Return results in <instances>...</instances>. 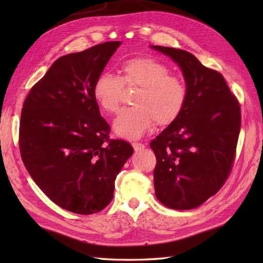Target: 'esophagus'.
<instances>
[{"label": "esophagus", "mask_w": 263, "mask_h": 263, "mask_svg": "<svg viewBox=\"0 0 263 263\" xmlns=\"http://www.w3.org/2000/svg\"><path fill=\"white\" fill-rule=\"evenodd\" d=\"M132 146H133V149H135L136 152H140V150H143V149H144V144H142V143L136 142V143H133Z\"/></svg>", "instance_id": "1"}]
</instances>
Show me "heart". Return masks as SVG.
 <instances>
[{"mask_svg": "<svg viewBox=\"0 0 263 263\" xmlns=\"http://www.w3.org/2000/svg\"><path fill=\"white\" fill-rule=\"evenodd\" d=\"M121 71L122 77L103 72L92 86L93 99L108 113L119 109L124 85L139 87L133 100L136 107L123 109L113 123L117 136L135 140L154 122L167 126L178 119L186 103V87L164 63L152 58H132L122 63Z\"/></svg>", "mask_w": 263, "mask_h": 263, "instance_id": "obj_1", "label": "heart"}]
</instances>
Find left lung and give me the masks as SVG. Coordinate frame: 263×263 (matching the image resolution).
<instances>
[{
	"label": "left lung",
	"instance_id": "obj_1",
	"mask_svg": "<svg viewBox=\"0 0 263 263\" xmlns=\"http://www.w3.org/2000/svg\"><path fill=\"white\" fill-rule=\"evenodd\" d=\"M180 66L187 98L178 119L150 142L157 158L155 194L176 210L202 204L227 180L241 130V108L219 72L183 49L150 46Z\"/></svg>",
	"mask_w": 263,
	"mask_h": 263
}]
</instances>
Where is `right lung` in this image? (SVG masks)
Segmentation results:
<instances>
[{
    "label": "right lung",
    "instance_id": "right-lung-1",
    "mask_svg": "<svg viewBox=\"0 0 263 263\" xmlns=\"http://www.w3.org/2000/svg\"><path fill=\"white\" fill-rule=\"evenodd\" d=\"M121 42L61 57L33 86L21 111L22 160L39 189L61 208L90 215L113 199L115 178L133 148L109 140L92 96L96 78Z\"/></svg>",
    "mask_w": 263,
    "mask_h": 263
}]
</instances>
